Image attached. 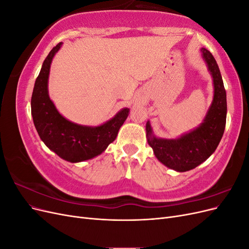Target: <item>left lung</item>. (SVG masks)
I'll return each mask as SVG.
<instances>
[{"label":"left lung","mask_w":249,"mask_h":249,"mask_svg":"<svg viewBox=\"0 0 249 249\" xmlns=\"http://www.w3.org/2000/svg\"><path fill=\"white\" fill-rule=\"evenodd\" d=\"M202 57L213 77L214 97L203 123L194 131L178 139H160L153 135L146 123L148 144L157 159L165 166L179 172L193 169L212 155L222 138L227 123V92L219 67L211 52L201 49Z\"/></svg>","instance_id":"left-lung-1"}]
</instances>
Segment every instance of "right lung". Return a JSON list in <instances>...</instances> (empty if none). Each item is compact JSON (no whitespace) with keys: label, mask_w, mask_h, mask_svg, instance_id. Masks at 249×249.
Instances as JSON below:
<instances>
[{"label":"right lung","mask_w":249,"mask_h":249,"mask_svg":"<svg viewBox=\"0 0 249 249\" xmlns=\"http://www.w3.org/2000/svg\"><path fill=\"white\" fill-rule=\"evenodd\" d=\"M59 42L49 53L35 81L31 99V113L40 139L62 159L76 163L92 159L102 154L115 140L129 109L124 108L99 126H86L65 119L57 111L48 93V79L53 57L61 47Z\"/></svg>","instance_id":"1"}]
</instances>
